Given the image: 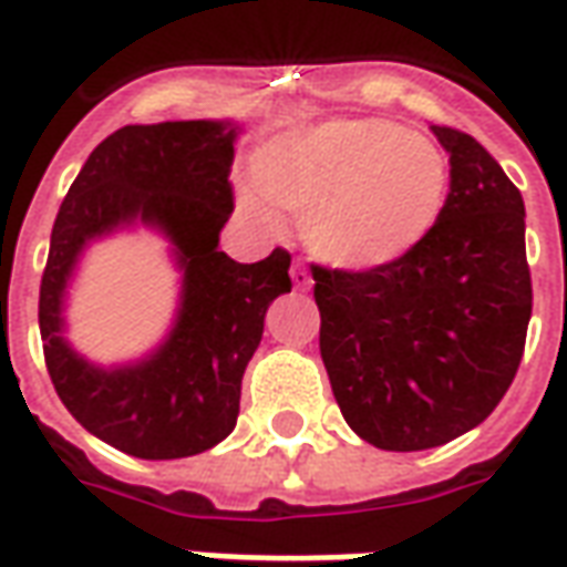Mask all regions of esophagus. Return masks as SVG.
I'll use <instances>...</instances> for the list:
<instances>
[{
    "label": "esophagus",
    "instance_id": "obj_1",
    "mask_svg": "<svg viewBox=\"0 0 567 567\" xmlns=\"http://www.w3.org/2000/svg\"><path fill=\"white\" fill-rule=\"evenodd\" d=\"M290 277H292V287H296L299 292L311 290V275H308L305 262H299V259H296V262H292V268H290Z\"/></svg>",
    "mask_w": 567,
    "mask_h": 567
}]
</instances>
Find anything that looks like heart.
I'll return each instance as SVG.
<instances>
[{
  "label": "heart",
  "mask_w": 567,
  "mask_h": 567,
  "mask_svg": "<svg viewBox=\"0 0 567 567\" xmlns=\"http://www.w3.org/2000/svg\"><path fill=\"white\" fill-rule=\"evenodd\" d=\"M244 210L302 216V240L336 268H381L431 235L449 195V158L433 140L384 118H336L265 143Z\"/></svg>",
  "instance_id": "b5f03b06"
}]
</instances>
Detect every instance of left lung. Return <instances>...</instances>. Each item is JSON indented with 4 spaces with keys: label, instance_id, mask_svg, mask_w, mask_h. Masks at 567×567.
<instances>
[{
    "label": "left lung",
    "instance_id": "obj_1",
    "mask_svg": "<svg viewBox=\"0 0 567 567\" xmlns=\"http://www.w3.org/2000/svg\"><path fill=\"white\" fill-rule=\"evenodd\" d=\"M431 131L449 152L431 235L381 268H311L336 403L384 452L436 449L483 424L516 379L532 320L519 188L470 134Z\"/></svg>",
    "mask_w": 567,
    "mask_h": 567
}]
</instances>
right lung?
<instances>
[{
  "mask_svg": "<svg viewBox=\"0 0 567 567\" xmlns=\"http://www.w3.org/2000/svg\"><path fill=\"white\" fill-rule=\"evenodd\" d=\"M238 124H127L100 143L75 176L51 228L39 329L48 375L72 419L118 452L171 461L207 452L235 431L240 379L262 341L265 311L292 290L290 252L235 262L219 231L235 210ZM155 227L184 271L168 339L143 361L97 368L62 336V299L78 256L118 227Z\"/></svg>",
  "mask_w": 567,
  "mask_h": 567,
  "instance_id": "right-lung-1",
  "label": "right lung"
}]
</instances>
